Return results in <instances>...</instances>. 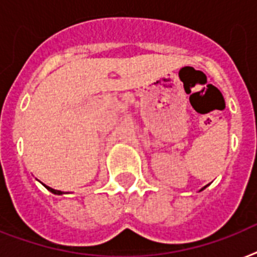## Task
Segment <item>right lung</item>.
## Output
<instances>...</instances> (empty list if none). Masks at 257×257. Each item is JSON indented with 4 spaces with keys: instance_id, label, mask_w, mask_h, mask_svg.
Wrapping results in <instances>:
<instances>
[{
    "instance_id": "1",
    "label": "right lung",
    "mask_w": 257,
    "mask_h": 257,
    "mask_svg": "<svg viewBox=\"0 0 257 257\" xmlns=\"http://www.w3.org/2000/svg\"><path fill=\"white\" fill-rule=\"evenodd\" d=\"M45 187H46V185H45ZM46 189L52 192V193H54V195H61V193H62L61 191H56V189H52V188H49V187H46Z\"/></svg>"
}]
</instances>
